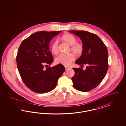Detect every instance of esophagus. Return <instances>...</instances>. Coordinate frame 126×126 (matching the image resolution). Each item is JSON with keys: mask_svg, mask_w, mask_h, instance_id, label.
<instances>
[{"mask_svg": "<svg viewBox=\"0 0 126 126\" xmlns=\"http://www.w3.org/2000/svg\"><path fill=\"white\" fill-rule=\"evenodd\" d=\"M70 68V67H68V66H65V69H66V70H67V69H69Z\"/></svg>", "mask_w": 126, "mask_h": 126, "instance_id": "1", "label": "esophagus"}]
</instances>
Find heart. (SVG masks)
Listing matches in <instances>:
<instances>
[{
	"instance_id": "obj_1",
	"label": "heart",
	"mask_w": 126,
	"mask_h": 126,
	"mask_svg": "<svg viewBox=\"0 0 126 126\" xmlns=\"http://www.w3.org/2000/svg\"><path fill=\"white\" fill-rule=\"evenodd\" d=\"M62 40L71 46V50L77 55L82 53L84 50V47L82 43L76 42V37L71 34L66 33L62 36ZM50 50L52 53L57 55L59 52V42L56 40L50 45ZM75 60V56L72 53L68 54H60L55 59V62L64 66H69Z\"/></svg>"
}]
</instances>
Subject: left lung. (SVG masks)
<instances>
[{
	"label": "left lung",
	"instance_id": "obj_1",
	"mask_svg": "<svg viewBox=\"0 0 126 126\" xmlns=\"http://www.w3.org/2000/svg\"><path fill=\"white\" fill-rule=\"evenodd\" d=\"M78 36L84 47L82 55L75 63L83 66L73 68L75 75L72 78L73 86L81 92H88L97 87L104 78L108 69V53L106 46L96 34L85 31H69Z\"/></svg>",
	"mask_w": 126,
	"mask_h": 126
}]
</instances>
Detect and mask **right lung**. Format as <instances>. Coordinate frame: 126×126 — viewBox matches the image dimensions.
Returning a JSON list of instances; mask_svg holds the SVG:
<instances>
[{
	"label": "right lung",
	"mask_w": 126,
	"mask_h": 126,
	"mask_svg": "<svg viewBox=\"0 0 126 126\" xmlns=\"http://www.w3.org/2000/svg\"><path fill=\"white\" fill-rule=\"evenodd\" d=\"M60 32H36L24 40L18 48L16 60L20 75L26 86L34 92L44 94L53 90L65 70L60 64L44 68L53 60L49 51L50 41Z\"/></svg>",
	"instance_id": "add662e5"
}]
</instances>
